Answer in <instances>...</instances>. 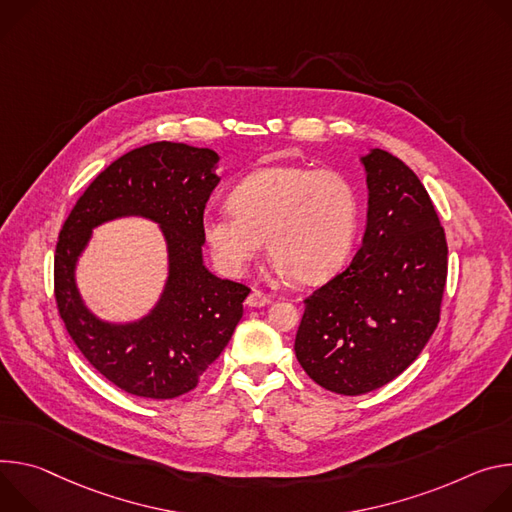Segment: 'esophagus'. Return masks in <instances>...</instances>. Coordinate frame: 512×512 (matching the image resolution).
<instances>
[{
  "mask_svg": "<svg viewBox=\"0 0 512 512\" xmlns=\"http://www.w3.org/2000/svg\"><path fill=\"white\" fill-rule=\"evenodd\" d=\"M272 303V299L268 297V295H264L262 291H258V289H254L250 295H248V299H246V305L248 307H264V305H270Z\"/></svg>",
  "mask_w": 512,
  "mask_h": 512,
  "instance_id": "34e87169",
  "label": "esophagus"
}]
</instances>
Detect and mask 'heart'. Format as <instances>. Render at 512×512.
I'll return each instance as SVG.
<instances>
[{"instance_id":"heart-1","label":"heart","mask_w":512,"mask_h":512,"mask_svg":"<svg viewBox=\"0 0 512 512\" xmlns=\"http://www.w3.org/2000/svg\"><path fill=\"white\" fill-rule=\"evenodd\" d=\"M232 215L203 219L217 266L238 276L262 242L282 272L313 285L331 276L352 250L358 199L346 177L307 166H268L246 177L227 199Z\"/></svg>"}]
</instances>
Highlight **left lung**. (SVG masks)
<instances>
[{
    "instance_id": "obj_1",
    "label": "left lung",
    "mask_w": 512,
    "mask_h": 512,
    "mask_svg": "<svg viewBox=\"0 0 512 512\" xmlns=\"http://www.w3.org/2000/svg\"><path fill=\"white\" fill-rule=\"evenodd\" d=\"M368 221L350 266L305 299L295 339L319 386L358 396L405 372L439 323L447 242L413 170L386 150L360 158Z\"/></svg>"
}]
</instances>
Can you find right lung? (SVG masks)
I'll list each match as a JSON object with an SVG mask.
<instances>
[{
	"label": "right lung",
	"mask_w": 512,
	"mask_h": 512,
	"mask_svg": "<svg viewBox=\"0 0 512 512\" xmlns=\"http://www.w3.org/2000/svg\"><path fill=\"white\" fill-rule=\"evenodd\" d=\"M217 162V152L179 142L124 154L79 197L56 244L54 297L69 335L99 374L144 399H175L193 390L232 339L250 295L248 287L217 278L203 264V211L219 183ZM120 216L159 223L169 276L142 320L113 324L84 305L74 270L94 227Z\"/></svg>",
	"instance_id": "obj_1"
}]
</instances>
